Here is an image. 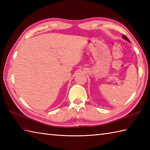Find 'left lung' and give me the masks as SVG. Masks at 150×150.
<instances>
[{
    "label": "left lung",
    "mask_w": 150,
    "mask_h": 150,
    "mask_svg": "<svg viewBox=\"0 0 150 150\" xmlns=\"http://www.w3.org/2000/svg\"><path fill=\"white\" fill-rule=\"evenodd\" d=\"M122 38H123V39H125V40H126L127 41H128V42H130V41H129V40L128 39V38H127L125 35H123V36H122Z\"/></svg>",
    "instance_id": "1"
}]
</instances>
